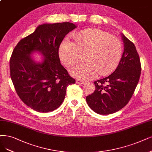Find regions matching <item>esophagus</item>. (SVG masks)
Wrapping results in <instances>:
<instances>
[{"mask_svg":"<svg viewBox=\"0 0 152 152\" xmlns=\"http://www.w3.org/2000/svg\"><path fill=\"white\" fill-rule=\"evenodd\" d=\"M76 83H77V84H83L84 82L83 81H81V80H76Z\"/></svg>","mask_w":152,"mask_h":152,"instance_id":"obj_1","label":"esophagus"}]
</instances>
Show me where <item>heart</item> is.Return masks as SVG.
Returning a JSON list of instances; mask_svg holds the SVG:
<instances>
[{
	"label": "heart",
	"mask_w": 152,
	"mask_h": 152,
	"mask_svg": "<svg viewBox=\"0 0 152 152\" xmlns=\"http://www.w3.org/2000/svg\"><path fill=\"white\" fill-rule=\"evenodd\" d=\"M62 42L59 58L64 65L70 68L82 59L85 54L86 63L72 69L71 73L81 80H90L113 72L118 66L123 54V45L120 39L98 29H87Z\"/></svg>",
	"instance_id": "obj_1"
}]
</instances>
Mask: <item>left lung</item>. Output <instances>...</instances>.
<instances>
[{
    "label": "left lung",
    "mask_w": 152,
    "mask_h": 152,
    "mask_svg": "<svg viewBox=\"0 0 152 152\" xmlns=\"http://www.w3.org/2000/svg\"><path fill=\"white\" fill-rule=\"evenodd\" d=\"M124 51L120 63L111 75L94 82V93L86 96L91 110L99 115L114 113L130 100L141 74L140 59L134 44L122 34Z\"/></svg>",
    "instance_id": "obj_1"
}]
</instances>
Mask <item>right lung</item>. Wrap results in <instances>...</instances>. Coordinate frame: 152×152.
I'll use <instances>...</instances> for the list:
<instances>
[{
    "label": "right lung",
    "mask_w": 152,
    "mask_h": 152,
    "mask_svg": "<svg viewBox=\"0 0 152 152\" xmlns=\"http://www.w3.org/2000/svg\"><path fill=\"white\" fill-rule=\"evenodd\" d=\"M76 27L68 22L42 24L14 48L10 58L11 80L19 97L34 110L48 113L57 109L64 99L67 87L76 83L59 57L62 41ZM34 51L43 54L42 64L30 58Z\"/></svg>",
    "instance_id": "right-lung-1"
}]
</instances>
